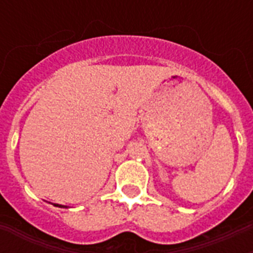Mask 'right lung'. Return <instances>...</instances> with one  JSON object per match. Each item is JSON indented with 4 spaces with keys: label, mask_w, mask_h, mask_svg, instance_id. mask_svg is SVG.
<instances>
[{
    "label": "right lung",
    "mask_w": 253,
    "mask_h": 253,
    "mask_svg": "<svg viewBox=\"0 0 253 253\" xmlns=\"http://www.w3.org/2000/svg\"><path fill=\"white\" fill-rule=\"evenodd\" d=\"M52 205L53 206H56V208H63V209L68 208V206H64V205H59V204H52Z\"/></svg>",
    "instance_id": "right-lung-1"
}]
</instances>
